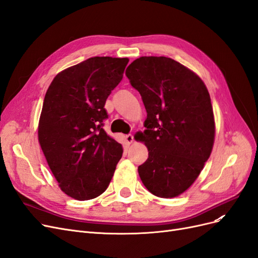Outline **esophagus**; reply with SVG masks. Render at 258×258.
<instances>
[{
  "mask_svg": "<svg viewBox=\"0 0 258 258\" xmlns=\"http://www.w3.org/2000/svg\"><path fill=\"white\" fill-rule=\"evenodd\" d=\"M126 141H127L129 144L134 142V136H132V135H127V136H126Z\"/></svg>",
  "mask_w": 258,
  "mask_h": 258,
  "instance_id": "1",
  "label": "esophagus"
}]
</instances>
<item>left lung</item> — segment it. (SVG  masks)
Here are the masks:
<instances>
[{"mask_svg":"<svg viewBox=\"0 0 258 258\" xmlns=\"http://www.w3.org/2000/svg\"><path fill=\"white\" fill-rule=\"evenodd\" d=\"M147 117L138 138L148 158L138 171L153 195L173 198L188 189L209 159L215 123L209 91L200 77L167 57H141L127 68Z\"/></svg>","mask_w":258,"mask_h":258,"instance_id":"1","label":"left lung"}]
</instances>
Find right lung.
<instances>
[{
  "mask_svg": "<svg viewBox=\"0 0 258 258\" xmlns=\"http://www.w3.org/2000/svg\"><path fill=\"white\" fill-rule=\"evenodd\" d=\"M128 58L92 57L66 69L46 92L38 142L61 190L76 200L103 194L122 156L103 129L105 101L122 80Z\"/></svg>",
  "mask_w": 258,
  "mask_h": 258,
  "instance_id": "right-lung-1",
  "label": "right lung"
}]
</instances>
